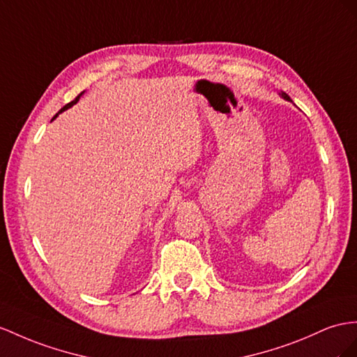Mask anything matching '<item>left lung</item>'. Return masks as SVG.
Listing matches in <instances>:
<instances>
[{"label": "left lung", "instance_id": "obj_1", "mask_svg": "<svg viewBox=\"0 0 357 357\" xmlns=\"http://www.w3.org/2000/svg\"><path fill=\"white\" fill-rule=\"evenodd\" d=\"M282 98H285V99H288V100H289V96H288L287 93H282Z\"/></svg>", "mask_w": 357, "mask_h": 357}]
</instances>
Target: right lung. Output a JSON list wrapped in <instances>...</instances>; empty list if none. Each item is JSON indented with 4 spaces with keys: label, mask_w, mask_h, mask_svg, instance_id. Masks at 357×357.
<instances>
[{
    "label": "right lung",
    "mask_w": 357,
    "mask_h": 357,
    "mask_svg": "<svg viewBox=\"0 0 357 357\" xmlns=\"http://www.w3.org/2000/svg\"><path fill=\"white\" fill-rule=\"evenodd\" d=\"M83 93H84V91H81V93H79V95H78V96H77V98H75V99H74V100H72V102H69V104H66V105H65V107H63V108H61V109H60V112H59V113H57V114H56V116H54V117H52V121H54V119H56V117H57V116H59V114H60V113H61V112H65V109H68V108H70V107H72V105H75V104H77V102H78V99H79V98H81V95H83Z\"/></svg>",
    "instance_id": "add662e5"
}]
</instances>
